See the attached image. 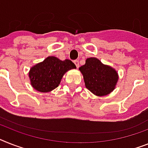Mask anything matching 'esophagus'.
Wrapping results in <instances>:
<instances>
[{
    "label": "esophagus",
    "instance_id": "obj_1",
    "mask_svg": "<svg viewBox=\"0 0 148 148\" xmlns=\"http://www.w3.org/2000/svg\"><path fill=\"white\" fill-rule=\"evenodd\" d=\"M74 63H75V66H76L77 68H79V60H75V61H74Z\"/></svg>",
    "mask_w": 148,
    "mask_h": 148
}]
</instances>
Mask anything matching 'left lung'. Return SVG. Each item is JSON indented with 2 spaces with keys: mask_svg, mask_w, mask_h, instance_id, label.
Wrapping results in <instances>:
<instances>
[{
  "mask_svg": "<svg viewBox=\"0 0 148 148\" xmlns=\"http://www.w3.org/2000/svg\"><path fill=\"white\" fill-rule=\"evenodd\" d=\"M79 71L83 75L85 87L98 97L110 94L119 79L114 68L105 65L96 57L87 58L85 65L79 67Z\"/></svg>",
  "mask_w": 148,
  "mask_h": 148,
  "instance_id": "left-lung-1",
  "label": "left lung"
}]
</instances>
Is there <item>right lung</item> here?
Wrapping results in <instances>:
<instances>
[{"instance_id":"obj_1","label":"right lung","mask_w":148,"mask_h":148,"mask_svg":"<svg viewBox=\"0 0 148 148\" xmlns=\"http://www.w3.org/2000/svg\"><path fill=\"white\" fill-rule=\"evenodd\" d=\"M75 68L70 60H60L57 57L49 56L30 68L29 80L33 88L46 93L58 87L64 74Z\"/></svg>"}]
</instances>
